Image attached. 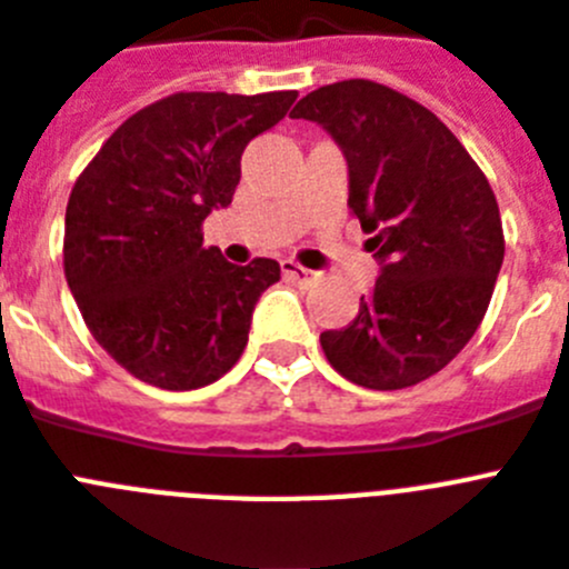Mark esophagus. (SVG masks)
I'll return each instance as SVG.
<instances>
[{"instance_id":"1","label":"esophagus","mask_w":569,"mask_h":569,"mask_svg":"<svg viewBox=\"0 0 569 569\" xmlns=\"http://www.w3.org/2000/svg\"><path fill=\"white\" fill-rule=\"evenodd\" d=\"M280 269H283V274L289 277V280H298V283H312L315 271L303 269V266H298L295 260H283L280 262Z\"/></svg>"}]
</instances>
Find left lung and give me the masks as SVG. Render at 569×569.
<instances>
[{"label": "left lung", "mask_w": 569, "mask_h": 569, "mask_svg": "<svg viewBox=\"0 0 569 569\" xmlns=\"http://www.w3.org/2000/svg\"><path fill=\"white\" fill-rule=\"evenodd\" d=\"M350 173V211L379 260L373 292L347 327L321 332L327 361L370 390L419 385L469 343L503 266L498 199L431 109L373 83L341 80L298 100Z\"/></svg>", "instance_id": "obj_1"}]
</instances>
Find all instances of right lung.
<instances>
[{"mask_svg": "<svg viewBox=\"0 0 569 569\" xmlns=\"http://www.w3.org/2000/svg\"><path fill=\"white\" fill-rule=\"evenodd\" d=\"M298 92H179L118 127L74 181L63 266L94 341L136 379L196 390L248 343L257 300L280 266H233L202 248V222L228 208L251 138Z\"/></svg>", "mask_w": 569, "mask_h": 569, "instance_id": "right-lung-1", "label": "right lung"}]
</instances>
